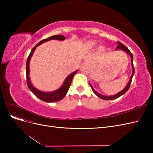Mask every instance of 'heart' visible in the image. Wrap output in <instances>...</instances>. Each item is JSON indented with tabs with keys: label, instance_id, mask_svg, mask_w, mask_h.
Listing matches in <instances>:
<instances>
[{
	"label": "heart",
	"instance_id": "obj_1",
	"mask_svg": "<svg viewBox=\"0 0 153 153\" xmlns=\"http://www.w3.org/2000/svg\"><path fill=\"white\" fill-rule=\"evenodd\" d=\"M96 42L95 41H89L87 42L86 45L87 46V47L89 48H93L96 45Z\"/></svg>",
	"mask_w": 153,
	"mask_h": 153
}]
</instances>
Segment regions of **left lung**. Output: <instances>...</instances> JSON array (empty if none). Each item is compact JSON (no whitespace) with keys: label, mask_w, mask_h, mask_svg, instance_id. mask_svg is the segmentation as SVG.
<instances>
[{"label":"left lung","mask_w":153,"mask_h":153,"mask_svg":"<svg viewBox=\"0 0 153 153\" xmlns=\"http://www.w3.org/2000/svg\"><path fill=\"white\" fill-rule=\"evenodd\" d=\"M117 48H116V49H115V50H123V51H124V52H126V53H128V54L129 55V56H130V57H131V66H132L133 71H132V74H131V76L130 79H129V82H128V84L126 85V86L125 87L122 91L119 92L117 94L112 95V96H105V95L101 94L100 93H99V92H97V91L94 89L93 87H92V86L91 85V84H90V82H89V85H90V86H91V87L92 91H93L94 93L97 96H98L99 98H100L101 99H102V100H112L116 99V98H118L119 97L121 96L122 95H123V94H124L125 93H126V92L128 91L129 87H130L131 83V81H132V78H133V75H134V73H135V69H134V66H133V57L132 53H131L130 51L129 50V49H128L126 47H125V46H124L123 43H120L119 41H117Z\"/></svg>","instance_id":"1"}]
</instances>
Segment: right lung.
Returning a JSON list of instances; mask_svg holds the SVG:
<instances>
[{
    "instance_id": "right-lung-1",
    "label": "right lung",
    "mask_w": 153,
    "mask_h": 153,
    "mask_svg": "<svg viewBox=\"0 0 153 153\" xmlns=\"http://www.w3.org/2000/svg\"><path fill=\"white\" fill-rule=\"evenodd\" d=\"M52 39L64 41L66 39V37L62 36V35H57V36L54 35V36L50 37V38H48L47 39H43L42 41H41L40 42H39L38 44H37L31 50L29 57H28V58H27V63H26V76H27V86H28L29 89L30 90V91L36 97H38L39 99L45 101V102H47V103L56 102V101H59L60 100H62L64 97H65V96L66 95L67 92L69 89V87H70V85L71 84V82H72L74 75H75L78 71V70H76L75 71L71 73L70 75H69L68 76V77L65 79V80H64L62 86L60 88H59L58 89L55 90L54 91H52V92L41 91L38 90V89H36V88L35 87H34L33 85L32 84V83L30 82V76H29V73H30L29 63H30V61L32 55H33V53L34 52L35 50L36 49L37 47H38V46H39L41 44H43V43L47 42V41L52 40Z\"/></svg>"
}]
</instances>
